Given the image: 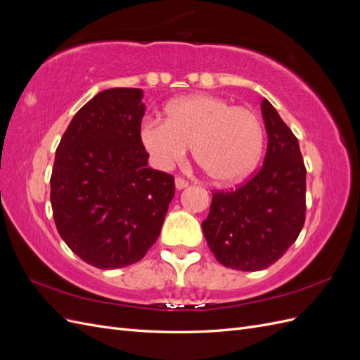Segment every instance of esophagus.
<instances>
[{
  "instance_id": "obj_1",
  "label": "esophagus",
  "mask_w": 360,
  "mask_h": 360,
  "mask_svg": "<svg viewBox=\"0 0 360 360\" xmlns=\"http://www.w3.org/2000/svg\"><path fill=\"white\" fill-rule=\"evenodd\" d=\"M188 181L184 180V179H180V177H177L176 179V188L179 189V191H181V189H184V188H188Z\"/></svg>"
}]
</instances>
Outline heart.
Listing matches in <instances>:
<instances>
[{
    "label": "heart",
    "instance_id": "1",
    "mask_svg": "<svg viewBox=\"0 0 360 360\" xmlns=\"http://www.w3.org/2000/svg\"><path fill=\"white\" fill-rule=\"evenodd\" d=\"M139 138L150 160L169 169L193 146V158L217 183L245 180L259 160L264 132L255 112L221 97L193 94L172 101L167 120L147 118Z\"/></svg>",
    "mask_w": 360,
    "mask_h": 360
}]
</instances>
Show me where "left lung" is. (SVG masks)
I'll return each mask as SVG.
<instances>
[{"label": "left lung", "mask_w": 360, "mask_h": 360, "mask_svg": "<svg viewBox=\"0 0 360 360\" xmlns=\"http://www.w3.org/2000/svg\"><path fill=\"white\" fill-rule=\"evenodd\" d=\"M261 114L269 136L263 167L236 191L214 192L202 222L216 259L243 271L267 269L284 255L307 213V168L299 141L267 99Z\"/></svg>", "instance_id": "1"}]
</instances>
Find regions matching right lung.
Here are the masks:
<instances>
[{
  "label": "right lung",
  "instance_id": "add662e5",
  "mask_svg": "<svg viewBox=\"0 0 360 360\" xmlns=\"http://www.w3.org/2000/svg\"><path fill=\"white\" fill-rule=\"evenodd\" d=\"M143 90L97 93L72 118L51 176L53 221L66 245L97 269L136 263L155 245L176 184L148 167L139 138Z\"/></svg>",
  "mask_w": 360,
  "mask_h": 360
}]
</instances>
